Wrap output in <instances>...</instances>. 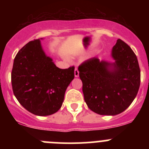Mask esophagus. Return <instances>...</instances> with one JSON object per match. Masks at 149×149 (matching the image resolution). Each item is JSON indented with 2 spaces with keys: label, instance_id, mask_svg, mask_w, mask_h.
Wrapping results in <instances>:
<instances>
[{
  "label": "esophagus",
  "instance_id": "obj_1",
  "mask_svg": "<svg viewBox=\"0 0 149 149\" xmlns=\"http://www.w3.org/2000/svg\"><path fill=\"white\" fill-rule=\"evenodd\" d=\"M74 75H75V77H79V71L78 70L77 68H76L74 70Z\"/></svg>",
  "mask_w": 149,
  "mask_h": 149
}]
</instances>
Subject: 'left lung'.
Here are the masks:
<instances>
[{
    "mask_svg": "<svg viewBox=\"0 0 149 149\" xmlns=\"http://www.w3.org/2000/svg\"><path fill=\"white\" fill-rule=\"evenodd\" d=\"M115 63L90 58L79 66L84 100L91 110L101 115H116L125 110L139 91L141 70L137 57L118 39L112 50Z\"/></svg>",
    "mask_w": 149,
    "mask_h": 149,
    "instance_id": "left-lung-1",
    "label": "left lung"
}]
</instances>
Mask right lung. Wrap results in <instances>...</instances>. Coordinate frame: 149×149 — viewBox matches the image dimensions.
<instances>
[{
  "label": "right lung",
  "mask_w": 149,
  "mask_h": 149,
  "mask_svg": "<svg viewBox=\"0 0 149 149\" xmlns=\"http://www.w3.org/2000/svg\"><path fill=\"white\" fill-rule=\"evenodd\" d=\"M73 79L74 67H57L43 51L40 39L25 45L14 58L11 72L13 94L26 110L35 115L47 116L58 112Z\"/></svg>",
  "instance_id": "1"
}]
</instances>
